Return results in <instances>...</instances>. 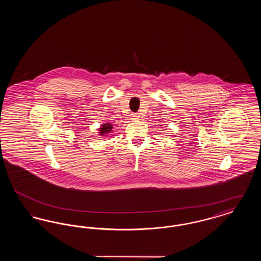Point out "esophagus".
I'll return each mask as SVG.
<instances>
[{"mask_svg": "<svg viewBox=\"0 0 261 261\" xmlns=\"http://www.w3.org/2000/svg\"><path fill=\"white\" fill-rule=\"evenodd\" d=\"M131 117H132V119H133V120H139V118H140V116H139L137 113H133V114H131Z\"/></svg>", "mask_w": 261, "mask_h": 261, "instance_id": "1", "label": "esophagus"}]
</instances>
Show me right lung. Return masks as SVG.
Here are the masks:
<instances>
[{
    "instance_id": "obj_1",
    "label": "right lung",
    "mask_w": 261,
    "mask_h": 261,
    "mask_svg": "<svg viewBox=\"0 0 261 261\" xmlns=\"http://www.w3.org/2000/svg\"><path fill=\"white\" fill-rule=\"evenodd\" d=\"M112 130V125L111 123H105L101 125L99 129L100 136H108L109 133H111Z\"/></svg>"
}]
</instances>
